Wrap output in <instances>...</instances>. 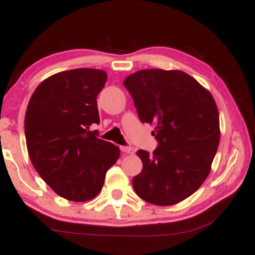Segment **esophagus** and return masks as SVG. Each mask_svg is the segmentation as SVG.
<instances>
[{"instance_id": "34e87169", "label": "esophagus", "mask_w": 255, "mask_h": 255, "mask_svg": "<svg viewBox=\"0 0 255 255\" xmlns=\"http://www.w3.org/2000/svg\"><path fill=\"white\" fill-rule=\"evenodd\" d=\"M120 149H122V151L125 152V154H130V155L133 154V149L129 146H122L120 147Z\"/></svg>"}]
</instances>
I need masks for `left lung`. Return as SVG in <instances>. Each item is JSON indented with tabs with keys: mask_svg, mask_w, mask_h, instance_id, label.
Wrapping results in <instances>:
<instances>
[{
	"mask_svg": "<svg viewBox=\"0 0 255 255\" xmlns=\"http://www.w3.org/2000/svg\"><path fill=\"white\" fill-rule=\"evenodd\" d=\"M124 86L140 122L155 125L151 135L158 142L151 155L137 151L142 169L132 178L133 189L150 204H177L196 192L210 174L220 142L215 101L179 70H140L128 76Z\"/></svg>",
	"mask_w": 255,
	"mask_h": 255,
	"instance_id": "left-lung-1",
	"label": "left lung"
}]
</instances>
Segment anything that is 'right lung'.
Returning <instances> with one entry per match:
<instances>
[{"label": "right lung", "mask_w": 255, "mask_h": 255, "mask_svg": "<svg viewBox=\"0 0 255 255\" xmlns=\"http://www.w3.org/2000/svg\"><path fill=\"white\" fill-rule=\"evenodd\" d=\"M107 73L96 69L59 72L41 82L27 105L24 133L34 168L66 200L86 202L103 188L118 146L90 131L99 124L97 96Z\"/></svg>", "instance_id": "1"}]
</instances>
